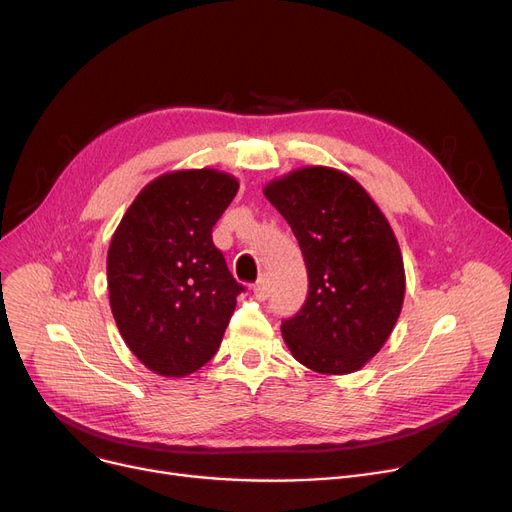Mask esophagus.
<instances>
[{
  "label": "esophagus",
  "mask_w": 512,
  "mask_h": 512,
  "mask_svg": "<svg viewBox=\"0 0 512 512\" xmlns=\"http://www.w3.org/2000/svg\"><path fill=\"white\" fill-rule=\"evenodd\" d=\"M253 292H255V297H259V299H267V297H270V292H272L270 276L263 274V276L257 280V284L253 286Z\"/></svg>",
  "instance_id": "1"
}]
</instances>
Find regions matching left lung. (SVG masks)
I'll use <instances>...</instances> for the list:
<instances>
[{
    "instance_id": "1",
    "label": "left lung",
    "mask_w": 512,
    "mask_h": 512,
    "mask_svg": "<svg viewBox=\"0 0 512 512\" xmlns=\"http://www.w3.org/2000/svg\"><path fill=\"white\" fill-rule=\"evenodd\" d=\"M307 265L309 294L282 321L292 357L311 371H359L394 330L405 301V263L382 209L346 172L307 166L265 184Z\"/></svg>"
}]
</instances>
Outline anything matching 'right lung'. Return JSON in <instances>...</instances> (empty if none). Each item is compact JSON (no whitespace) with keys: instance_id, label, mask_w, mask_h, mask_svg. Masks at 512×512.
<instances>
[{"instance_id":"obj_1","label":"right lung","mask_w":512,"mask_h":512,"mask_svg":"<svg viewBox=\"0 0 512 512\" xmlns=\"http://www.w3.org/2000/svg\"><path fill=\"white\" fill-rule=\"evenodd\" d=\"M236 191L238 180L220 170L161 174L112 236L107 288L116 326L132 355L164 378H184L215 355L245 290L211 238Z\"/></svg>"}]
</instances>
